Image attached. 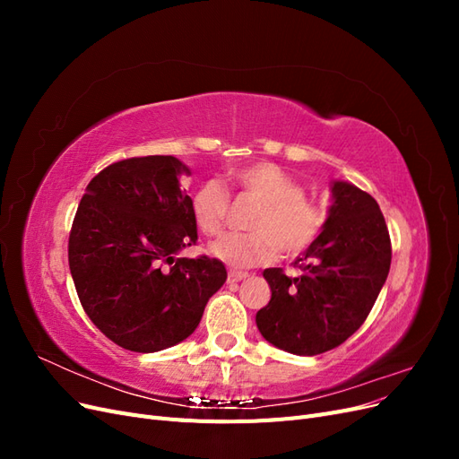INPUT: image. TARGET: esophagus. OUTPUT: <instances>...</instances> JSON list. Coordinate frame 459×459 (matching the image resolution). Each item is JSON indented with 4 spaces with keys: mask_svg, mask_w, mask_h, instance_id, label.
<instances>
[{
    "mask_svg": "<svg viewBox=\"0 0 459 459\" xmlns=\"http://www.w3.org/2000/svg\"><path fill=\"white\" fill-rule=\"evenodd\" d=\"M248 277V272H238V270H230L228 273V281L230 283H238V281H243Z\"/></svg>",
    "mask_w": 459,
    "mask_h": 459,
    "instance_id": "esophagus-1",
    "label": "esophagus"
}]
</instances>
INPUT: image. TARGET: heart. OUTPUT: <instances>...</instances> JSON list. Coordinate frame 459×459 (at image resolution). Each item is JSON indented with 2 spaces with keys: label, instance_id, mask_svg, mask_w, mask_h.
Listing matches in <instances>:
<instances>
[{
  "label": "heart",
  "instance_id": "b5f03b06",
  "mask_svg": "<svg viewBox=\"0 0 459 459\" xmlns=\"http://www.w3.org/2000/svg\"><path fill=\"white\" fill-rule=\"evenodd\" d=\"M230 182L243 195L258 201L248 218L251 231L228 233L212 245V255L235 268L256 266L272 260L277 251L297 256L312 247L325 228V211L304 195L297 178L281 166L262 160L230 172ZM191 214L197 228L216 238L230 214V193L216 179L201 184L191 197Z\"/></svg>",
  "mask_w": 459,
  "mask_h": 459
}]
</instances>
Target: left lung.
I'll use <instances>...</instances> for the list:
<instances>
[{
    "instance_id": "left-lung-1",
    "label": "left lung",
    "mask_w": 459,
    "mask_h": 459,
    "mask_svg": "<svg viewBox=\"0 0 459 459\" xmlns=\"http://www.w3.org/2000/svg\"><path fill=\"white\" fill-rule=\"evenodd\" d=\"M325 228L289 277L264 270L272 299L256 312L262 337L281 351L316 356L342 344L366 322L391 270V238L369 193L333 182Z\"/></svg>"
}]
</instances>
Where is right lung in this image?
<instances>
[{"label": "right lung", "mask_w": 459, "mask_h": 459, "mask_svg": "<svg viewBox=\"0 0 459 459\" xmlns=\"http://www.w3.org/2000/svg\"><path fill=\"white\" fill-rule=\"evenodd\" d=\"M170 155L118 160L86 187L68 238L82 308L105 337L132 352H159L197 329L226 283L216 258H176L197 243L191 197Z\"/></svg>", "instance_id": "add662e5"}]
</instances>
